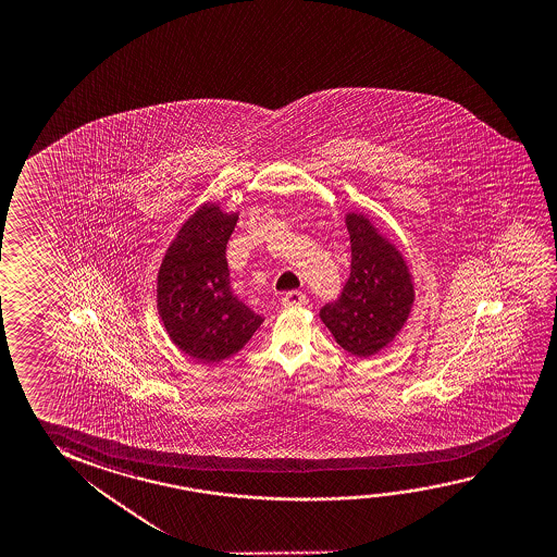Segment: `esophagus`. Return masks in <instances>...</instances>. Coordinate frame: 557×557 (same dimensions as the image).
<instances>
[{
  "label": "esophagus",
  "mask_w": 557,
  "mask_h": 557,
  "mask_svg": "<svg viewBox=\"0 0 557 557\" xmlns=\"http://www.w3.org/2000/svg\"><path fill=\"white\" fill-rule=\"evenodd\" d=\"M282 301L285 307H305L309 302V297L301 292H289L283 295Z\"/></svg>",
  "instance_id": "esophagus-1"
}]
</instances>
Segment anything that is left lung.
Segmentation results:
<instances>
[{
	"label": "left lung",
	"instance_id": "obj_1",
	"mask_svg": "<svg viewBox=\"0 0 557 557\" xmlns=\"http://www.w3.org/2000/svg\"><path fill=\"white\" fill-rule=\"evenodd\" d=\"M351 272L320 319L351 356L371 357L393 342L410 317L413 283L400 250L361 213H347Z\"/></svg>",
	"mask_w": 557,
	"mask_h": 557
}]
</instances>
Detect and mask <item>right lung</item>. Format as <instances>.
Returning a JSON list of instances; mask_svg holds the SVG:
<instances>
[{"mask_svg":"<svg viewBox=\"0 0 557 557\" xmlns=\"http://www.w3.org/2000/svg\"><path fill=\"white\" fill-rule=\"evenodd\" d=\"M237 220V213L203 203L178 231L157 275L164 330L198 363L235 356L264 322L231 289L225 250Z\"/></svg>","mask_w":557,"mask_h":557,"instance_id":"1","label":"right lung"}]
</instances>
